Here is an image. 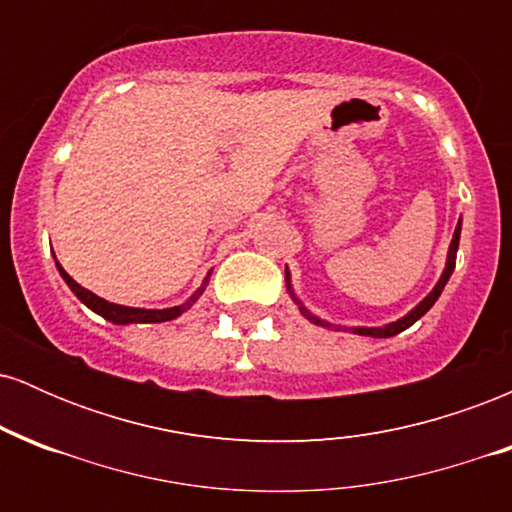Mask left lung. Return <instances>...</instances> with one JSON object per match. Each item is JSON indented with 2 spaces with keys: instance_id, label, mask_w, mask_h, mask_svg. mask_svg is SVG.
I'll list each match as a JSON object with an SVG mask.
<instances>
[{
  "instance_id": "8db88e82",
  "label": "left lung",
  "mask_w": 512,
  "mask_h": 512,
  "mask_svg": "<svg viewBox=\"0 0 512 512\" xmlns=\"http://www.w3.org/2000/svg\"><path fill=\"white\" fill-rule=\"evenodd\" d=\"M460 226L462 223H457V228H455V236H452V240H450V250H448V264H445V272H443V276H440V281L436 284V289H433L431 293H428V296L424 298V301H421L419 305H416L414 310H411V313L407 315V317H402V320H397V322H392V325H387V327H356V334H363V337H395V334H399V332H404L407 330V327H411L414 325L416 320H419L421 315H426L428 310H431V305L438 301V296H440V291L445 289V284H448V279H450V274H452V269H455V260H457V245H460ZM286 281H289V272H286ZM293 301H296V298H293ZM298 303V301H296ZM301 313L308 317L310 322H315V325H322V327H327V322H322L320 317H315V315H310L308 310L303 308L301 305Z\"/></svg>"
}]
</instances>
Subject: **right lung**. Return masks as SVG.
I'll use <instances>...</instances> for the list:
<instances>
[{
  "mask_svg": "<svg viewBox=\"0 0 512 512\" xmlns=\"http://www.w3.org/2000/svg\"><path fill=\"white\" fill-rule=\"evenodd\" d=\"M57 269H60L62 279L67 281L69 289H72L76 293V298H79L81 303L88 305V308L93 310V313L103 315L105 320L115 322V325H132V322H166V320H173V317H178L182 313H187V310L192 308V303L197 301V296L202 293V289H199L195 296L190 298L187 303L182 305H175V308H166V310H142V308H127V305H117V303H108L103 301V298H98L96 293H91L88 289H84V286H79L76 281L69 276L64 269L60 267V262H57Z\"/></svg>",
  "mask_w": 512,
  "mask_h": 512,
  "instance_id": "1",
  "label": "right lung"
}]
</instances>
